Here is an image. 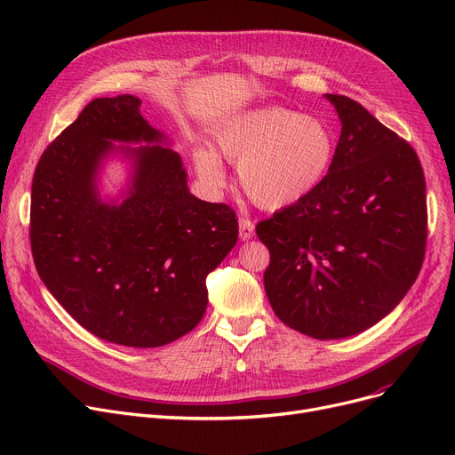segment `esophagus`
<instances>
[{
    "label": "esophagus",
    "instance_id": "1",
    "mask_svg": "<svg viewBox=\"0 0 455 455\" xmlns=\"http://www.w3.org/2000/svg\"><path fill=\"white\" fill-rule=\"evenodd\" d=\"M254 235V223L252 220L245 218V215H242L240 218V237L245 242V240H251V237Z\"/></svg>",
    "mask_w": 455,
    "mask_h": 455
}]
</instances>
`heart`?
<instances>
[{
  "label": "heart",
  "mask_w": 455,
  "mask_h": 455,
  "mask_svg": "<svg viewBox=\"0 0 455 455\" xmlns=\"http://www.w3.org/2000/svg\"><path fill=\"white\" fill-rule=\"evenodd\" d=\"M215 149L237 164L249 199L266 210L299 203L326 177L336 138L317 116H300L283 107H267L235 116L215 134ZM196 167L210 186L225 182L218 155L199 148Z\"/></svg>",
  "instance_id": "heart-1"
}]
</instances>
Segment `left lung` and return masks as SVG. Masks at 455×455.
<instances>
[{"instance_id":"1","label":"left lung","mask_w":455,"mask_h":455,"mask_svg":"<svg viewBox=\"0 0 455 455\" xmlns=\"http://www.w3.org/2000/svg\"><path fill=\"white\" fill-rule=\"evenodd\" d=\"M341 136L326 177L299 203L259 221L276 317L315 339L384 319L410 291L427 237L426 180L415 149L347 95L326 93Z\"/></svg>"}]
</instances>
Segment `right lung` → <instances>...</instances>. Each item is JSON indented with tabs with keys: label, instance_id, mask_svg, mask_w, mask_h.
Listing matches in <instances>:
<instances>
[{
	"label": "right lung",
	"instance_id": "add662e5",
	"mask_svg": "<svg viewBox=\"0 0 455 455\" xmlns=\"http://www.w3.org/2000/svg\"><path fill=\"white\" fill-rule=\"evenodd\" d=\"M124 93L90 101L42 153L31 188V251L45 288L105 341L155 348L194 330L206 276L237 242L235 212L189 194L179 153L119 148L134 160L122 204L103 203L95 175L114 141L164 134Z\"/></svg>",
	"mask_w": 455,
	"mask_h": 455
}]
</instances>
